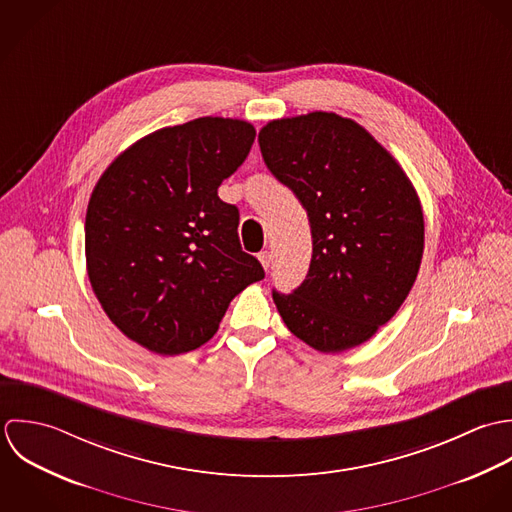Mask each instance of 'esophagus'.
I'll use <instances>...</instances> for the list:
<instances>
[{
  "label": "esophagus",
  "mask_w": 512,
  "mask_h": 512,
  "mask_svg": "<svg viewBox=\"0 0 512 512\" xmlns=\"http://www.w3.org/2000/svg\"><path fill=\"white\" fill-rule=\"evenodd\" d=\"M259 261H261L263 269H267V271H269V267L273 265V253H271V251H263V253H259Z\"/></svg>",
  "instance_id": "esophagus-1"
}]
</instances>
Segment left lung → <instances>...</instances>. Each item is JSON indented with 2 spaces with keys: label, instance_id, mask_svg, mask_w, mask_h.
Segmentation results:
<instances>
[{
  "label": "left lung",
  "instance_id": "8db88e82",
  "mask_svg": "<svg viewBox=\"0 0 512 512\" xmlns=\"http://www.w3.org/2000/svg\"><path fill=\"white\" fill-rule=\"evenodd\" d=\"M271 174L307 209L312 259L291 295L273 291L287 328L318 352L370 340L406 301L423 255V211L396 158L334 112L271 120L259 132Z\"/></svg>",
  "mask_w": 512,
  "mask_h": 512
}]
</instances>
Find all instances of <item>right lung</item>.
<instances>
[{
    "instance_id": "1",
    "label": "right lung",
    "mask_w": 512,
    "mask_h": 512,
    "mask_svg": "<svg viewBox=\"0 0 512 512\" xmlns=\"http://www.w3.org/2000/svg\"><path fill=\"white\" fill-rule=\"evenodd\" d=\"M253 124L204 116L126 148L85 219L91 287L116 328L166 356L200 348L245 287L265 277L239 243V209L217 188L247 158Z\"/></svg>"
}]
</instances>
